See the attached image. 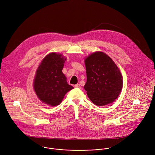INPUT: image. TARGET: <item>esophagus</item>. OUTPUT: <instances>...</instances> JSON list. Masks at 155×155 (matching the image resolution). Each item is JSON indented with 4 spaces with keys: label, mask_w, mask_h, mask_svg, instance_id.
Here are the masks:
<instances>
[{
    "label": "esophagus",
    "mask_w": 155,
    "mask_h": 155,
    "mask_svg": "<svg viewBox=\"0 0 155 155\" xmlns=\"http://www.w3.org/2000/svg\"><path fill=\"white\" fill-rule=\"evenodd\" d=\"M74 87H76V88H80V87H81V86H80V85L79 84H75V85L74 86Z\"/></svg>",
    "instance_id": "obj_1"
}]
</instances>
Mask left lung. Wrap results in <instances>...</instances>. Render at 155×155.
Listing matches in <instances>:
<instances>
[{"instance_id": "obj_1", "label": "left lung", "mask_w": 155, "mask_h": 155, "mask_svg": "<svg viewBox=\"0 0 155 155\" xmlns=\"http://www.w3.org/2000/svg\"><path fill=\"white\" fill-rule=\"evenodd\" d=\"M87 82L84 87L90 101L97 106L112 103L118 97L123 80L112 59L102 52H96L85 59Z\"/></svg>"}]
</instances>
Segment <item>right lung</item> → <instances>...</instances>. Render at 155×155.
<instances>
[{
	"label": "right lung",
	"instance_id": "obj_1",
	"mask_svg": "<svg viewBox=\"0 0 155 155\" xmlns=\"http://www.w3.org/2000/svg\"><path fill=\"white\" fill-rule=\"evenodd\" d=\"M66 58L52 52L41 61L35 75L33 87L38 98L43 103L55 106L62 102L65 94L74 88L62 72Z\"/></svg>",
	"mask_w": 155,
	"mask_h": 155
}]
</instances>
